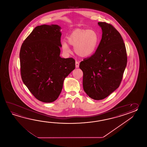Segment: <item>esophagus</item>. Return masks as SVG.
<instances>
[{
    "instance_id": "esophagus-1",
    "label": "esophagus",
    "mask_w": 147,
    "mask_h": 147,
    "mask_svg": "<svg viewBox=\"0 0 147 147\" xmlns=\"http://www.w3.org/2000/svg\"><path fill=\"white\" fill-rule=\"evenodd\" d=\"M75 65H76V68H77L79 67V63H78V61H76Z\"/></svg>"
}]
</instances>
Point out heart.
I'll list each match as a JSON object with an SVG mask.
<instances>
[{
    "label": "heart",
    "instance_id": "heart-1",
    "mask_svg": "<svg viewBox=\"0 0 147 147\" xmlns=\"http://www.w3.org/2000/svg\"><path fill=\"white\" fill-rule=\"evenodd\" d=\"M99 37L97 32L89 29H76L67 37V42L74 47L75 53L81 58L90 56L97 49ZM66 41L62 42V48L65 51H70L69 44Z\"/></svg>",
    "mask_w": 147,
    "mask_h": 147
}]
</instances>
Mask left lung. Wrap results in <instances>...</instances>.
Listing matches in <instances>:
<instances>
[{
  "mask_svg": "<svg viewBox=\"0 0 147 147\" xmlns=\"http://www.w3.org/2000/svg\"><path fill=\"white\" fill-rule=\"evenodd\" d=\"M102 38L95 53L81 61L83 88L89 97L102 100L119 87L127 63L125 43L121 34L112 25L98 23Z\"/></svg>",
  "mask_w": 147,
  "mask_h": 147,
  "instance_id": "left-lung-1",
  "label": "left lung"
}]
</instances>
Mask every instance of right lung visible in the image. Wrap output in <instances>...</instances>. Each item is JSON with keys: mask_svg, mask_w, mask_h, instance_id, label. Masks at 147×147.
I'll return each instance as SVG.
<instances>
[{"mask_svg": "<svg viewBox=\"0 0 147 147\" xmlns=\"http://www.w3.org/2000/svg\"><path fill=\"white\" fill-rule=\"evenodd\" d=\"M61 27L43 25L34 28L24 41L19 57L22 81L38 100H56L65 79L75 68L72 58L60 56Z\"/></svg>", "mask_w": 147, "mask_h": 147, "instance_id": "1", "label": "right lung"}]
</instances>
